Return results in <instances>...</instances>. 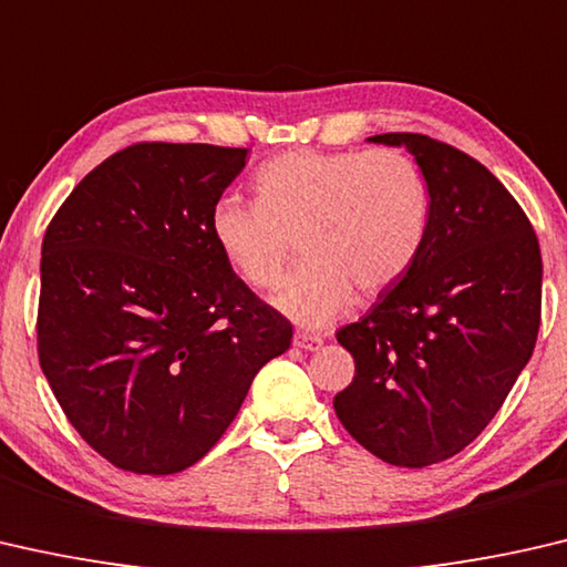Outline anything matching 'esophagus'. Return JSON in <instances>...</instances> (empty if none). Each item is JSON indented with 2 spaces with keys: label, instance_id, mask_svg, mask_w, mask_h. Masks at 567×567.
<instances>
[{
  "label": "esophagus",
  "instance_id": "34e87169",
  "mask_svg": "<svg viewBox=\"0 0 567 567\" xmlns=\"http://www.w3.org/2000/svg\"><path fill=\"white\" fill-rule=\"evenodd\" d=\"M293 347H299L303 351H319L323 347V339L321 337H313V333H303L299 331L293 337Z\"/></svg>",
  "mask_w": 567,
  "mask_h": 567
}]
</instances>
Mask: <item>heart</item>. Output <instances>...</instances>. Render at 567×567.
I'll use <instances>...</instances> for the list:
<instances>
[{
    "label": "heart",
    "instance_id": "obj_1",
    "mask_svg": "<svg viewBox=\"0 0 567 567\" xmlns=\"http://www.w3.org/2000/svg\"><path fill=\"white\" fill-rule=\"evenodd\" d=\"M430 228V188L410 155L389 151L278 155L256 173V200L223 196L213 238L256 291L281 284L299 244L303 264L276 306L301 327H327L357 291L379 296L402 281Z\"/></svg>",
    "mask_w": 567,
    "mask_h": 567
}]
</instances>
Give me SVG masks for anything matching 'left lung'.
<instances>
[{
    "mask_svg": "<svg viewBox=\"0 0 567 567\" xmlns=\"http://www.w3.org/2000/svg\"><path fill=\"white\" fill-rule=\"evenodd\" d=\"M369 143L414 155L430 228L402 281L337 331L357 374L333 410L379 460L426 467L485 430L530 361L543 258L523 208L475 157L416 133Z\"/></svg>",
    "mask_w": 567,
    "mask_h": 567,
    "instance_id": "left-lung-1",
    "label": "left lung"
}]
</instances>
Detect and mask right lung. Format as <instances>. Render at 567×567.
<instances>
[{
    "label": "right lung",
    "instance_id": "right-lung-1",
    "mask_svg": "<svg viewBox=\"0 0 567 567\" xmlns=\"http://www.w3.org/2000/svg\"><path fill=\"white\" fill-rule=\"evenodd\" d=\"M246 147L137 143L78 183L42 240L40 364L74 430L135 475L220 440L291 323L234 274L210 210Z\"/></svg>",
    "mask_w": 567,
    "mask_h": 567
}]
</instances>
